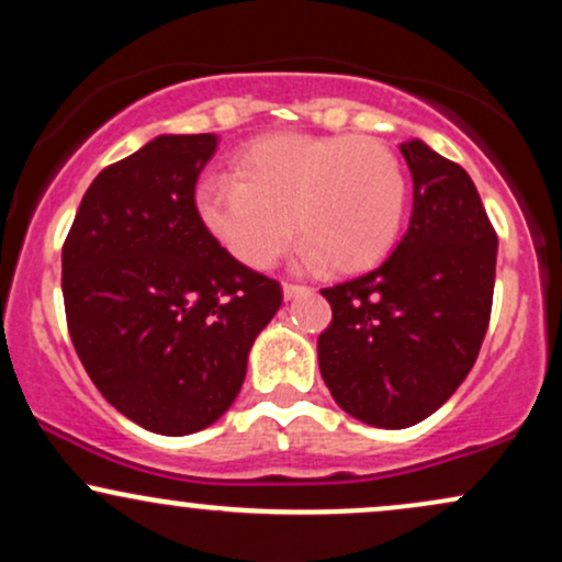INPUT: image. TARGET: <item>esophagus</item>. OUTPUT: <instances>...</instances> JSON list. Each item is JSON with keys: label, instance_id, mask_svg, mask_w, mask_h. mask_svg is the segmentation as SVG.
I'll use <instances>...</instances> for the list:
<instances>
[{"label": "esophagus", "instance_id": "obj_1", "mask_svg": "<svg viewBox=\"0 0 562 562\" xmlns=\"http://www.w3.org/2000/svg\"><path fill=\"white\" fill-rule=\"evenodd\" d=\"M306 293H308L306 285H295V282H285V285H282V295H285V301H293V299H299V295H306Z\"/></svg>", "mask_w": 562, "mask_h": 562}]
</instances>
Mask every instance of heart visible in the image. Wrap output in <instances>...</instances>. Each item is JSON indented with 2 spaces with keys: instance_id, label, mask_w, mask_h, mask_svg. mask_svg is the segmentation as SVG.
<instances>
[{
  "instance_id": "obj_1",
  "label": "heart",
  "mask_w": 562,
  "mask_h": 562,
  "mask_svg": "<svg viewBox=\"0 0 562 562\" xmlns=\"http://www.w3.org/2000/svg\"><path fill=\"white\" fill-rule=\"evenodd\" d=\"M229 177H205L195 209L211 237L250 269H267L299 229L306 263L359 272L398 240L406 177L367 137L269 134L232 158Z\"/></svg>"
}]
</instances>
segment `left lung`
Returning <instances> with one entry per match:
<instances>
[{
  "mask_svg": "<svg viewBox=\"0 0 562 562\" xmlns=\"http://www.w3.org/2000/svg\"><path fill=\"white\" fill-rule=\"evenodd\" d=\"M412 173L409 227L362 277L325 288L333 322L319 372L344 412L409 428L460 389L488 327L496 235L473 179L423 139L398 145Z\"/></svg>",
  "mask_w": 562,
  "mask_h": 562,
  "instance_id": "1",
  "label": "left lung"
}]
</instances>
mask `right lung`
<instances>
[{
  "mask_svg": "<svg viewBox=\"0 0 562 562\" xmlns=\"http://www.w3.org/2000/svg\"><path fill=\"white\" fill-rule=\"evenodd\" d=\"M216 134H160L89 184L63 245V299L83 370L121 415L164 436L209 428L243 389L282 303L195 209Z\"/></svg>",
  "mask_w": 562,
  "mask_h": 562,
  "instance_id": "right-lung-1",
  "label": "right lung"
}]
</instances>
